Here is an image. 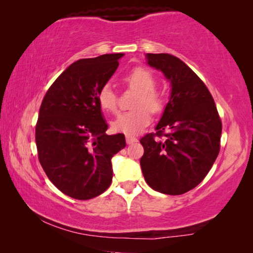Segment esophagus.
Segmentation results:
<instances>
[{
	"instance_id": "esophagus-1",
	"label": "esophagus",
	"mask_w": 253,
	"mask_h": 253,
	"mask_svg": "<svg viewBox=\"0 0 253 253\" xmlns=\"http://www.w3.org/2000/svg\"><path fill=\"white\" fill-rule=\"evenodd\" d=\"M126 144L127 145H131V144L137 143V141H138L137 138L136 137H132V136H126Z\"/></svg>"
}]
</instances>
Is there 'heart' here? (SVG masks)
I'll return each instance as SVG.
<instances>
[{"mask_svg": "<svg viewBox=\"0 0 253 253\" xmlns=\"http://www.w3.org/2000/svg\"><path fill=\"white\" fill-rule=\"evenodd\" d=\"M129 86L138 92L133 102V110L121 114L112 122V129L115 132L127 136L139 133L151 122V114H157L164 108V98L154 89L155 78L150 70L136 68L126 77ZM99 106L103 110L115 113L117 110V96L112 86L105 85L98 93Z\"/></svg>", "mask_w": 253, "mask_h": 253, "instance_id": "obj_1", "label": "heart"}]
</instances>
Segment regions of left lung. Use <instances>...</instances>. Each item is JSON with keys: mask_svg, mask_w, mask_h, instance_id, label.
I'll list each match as a JSON object with an SVG mask.
<instances>
[{"mask_svg": "<svg viewBox=\"0 0 253 253\" xmlns=\"http://www.w3.org/2000/svg\"><path fill=\"white\" fill-rule=\"evenodd\" d=\"M146 63L170 83V96L155 126L166 140L148 133L140 139L144 178L155 191L183 195L205 178L220 151L222 124L206 85L182 60L170 54H146Z\"/></svg>", "mask_w": 253, "mask_h": 253, "instance_id": "8db88e82", "label": "left lung"}]
</instances>
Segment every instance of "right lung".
I'll return each instance as SVG.
<instances>
[{
    "label": "right lung",
    "instance_id": "add662e5",
    "mask_svg": "<svg viewBox=\"0 0 253 253\" xmlns=\"http://www.w3.org/2000/svg\"><path fill=\"white\" fill-rule=\"evenodd\" d=\"M124 54L83 58L65 69L48 89L36 126L38 157L56 188L71 198L101 195L113 179L112 158L126 147L122 133L108 129L98 93Z\"/></svg>",
    "mask_w": 253,
    "mask_h": 253
}]
</instances>
